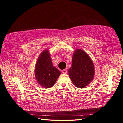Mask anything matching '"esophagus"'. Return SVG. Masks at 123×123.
<instances>
[{"label":"esophagus","instance_id":"34e87169","mask_svg":"<svg viewBox=\"0 0 123 123\" xmlns=\"http://www.w3.org/2000/svg\"><path fill=\"white\" fill-rule=\"evenodd\" d=\"M62 73H63L64 74L67 73V71L66 69H64V70H62Z\"/></svg>","mask_w":123,"mask_h":123}]
</instances>
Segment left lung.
<instances>
[{
	"label": "left lung",
	"instance_id": "8db88e82",
	"mask_svg": "<svg viewBox=\"0 0 123 123\" xmlns=\"http://www.w3.org/2000/svg\"><path fill=\"white\" fill-rule=\"evenodd\" d=\"M94 72L93 62L90 56L83 50L77 49L74 51L72 66L68 72L75 86L79 88L86 87L93 80Z\"/></svg>",
	"mask_w": 123,
	"mask_h": 123
}]
</instances>
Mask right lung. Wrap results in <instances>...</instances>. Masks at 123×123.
Masks as SVG:
<instances>
[{
    "label": "right lung",
    "mask_w": 123,
    "mask_h": 123,
    "mask_svg": "<svg viewBox=\"0 0 123 123\" xmlns=\"http://www.w3.org/2000/svg\"><path fill=\"white\" fill-rule=\"evenodd\" d=\"M48 50H44L37 61L35 67V76L37 83L42 87L49 88L56 81L61 72L53 66Z\"/></svg>",
    "instance_id": "1"
}]
</instances>
